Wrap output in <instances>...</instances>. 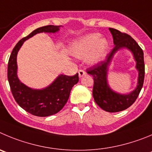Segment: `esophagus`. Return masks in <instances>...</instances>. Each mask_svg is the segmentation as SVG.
I'll return each instance as SVG.
<instances>
[{
	"label": "esophagus",
	"instance_id": "1",
	"mask_svg": "<svg viewBox=\"0 0 152 152\" xmlns=\"http://www.w3.org/2000/svg\"><path fill=\"white\" fill-rule=\"evenodd\" d=\"M78 73H79V77H83V76H84V75H86V72H85L84 70H83V69H79Z\"/></svg>",
	"mask_w": 152,
	"mask_h": 152
}]
</instances>
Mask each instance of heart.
I'll return each mask as SVG.
<instances>
[{"label": "heart", "mask_w": 152, "mask_h": 152, "mask_svg": "<svg viewBox=\"0 0 152 152\" xmlns=\"http://www.w3.org/2000/svg\"><path fill=\"white\" fill-rule=\"evenodd\" d=\"M109 44L106 39H101L99 34H91L73 42L71 52L78 58H84L90 53L88 61L91 64H96L106 56Z\"/></svg>", "instance_id": "obj_1"}]
</instances>
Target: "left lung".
<instances>
[{
  "instance_id": "obj_1",
  "label": "left lung",
  "mask_w": 152,
  "mask_h": 152,
  "mask_svg": "<svg viewBox=\"0 0 152 152\" xmlns=\"http://www.w3.org/2000/svg\"><path fill=\"white\" fill-rule=\"evenodd\" d=\"M113 37L115 47L106 55L105 61H100L86 69L87 73L94 79L93 97L95 103L102 110L109 113L123 111L130 107L138 97L142 88L145 77L144 54L138 43L130 35L114 28H110ZM122 48L130 50L137 62L136 68L139 72L138 83L135 90L127 95H121L113 92L107 82V72L114 54Z\"/></svg>"
}]
</instances>
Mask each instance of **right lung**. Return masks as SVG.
I'll return each instance as SVG.
<instances>
[{
  "instance_id": "right-lung-1",
  "label": "right lung",
  "mask_w": 152,
  "mask_h": 152,
  "mask_svg": "<svg viewBox=\"0 0 152 152\" xmlns=\"http://www.w3.org/2000/svg\"><path fill=\"white\" fill-rule=\"evenodd\" d=\"M61 26L46 25L32 31L18 41L12 49L8 62L7 78L14 99L25 111L39 117L52 115L62 110L69 99L72 88L79 82V74L72 76L60 75L46 88L32 89L21 83L17 76V53L26 39L38 33L58 32Z\"/></svg>"
}]
</instances>
